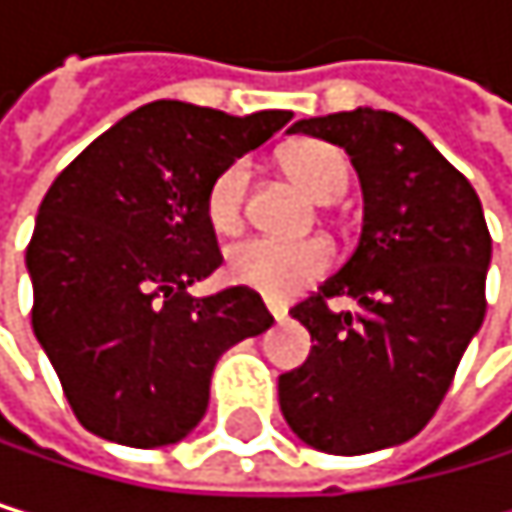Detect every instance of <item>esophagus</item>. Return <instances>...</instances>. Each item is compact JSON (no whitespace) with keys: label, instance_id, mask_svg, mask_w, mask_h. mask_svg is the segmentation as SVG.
Instances as JSON below:
<instances>
[{"label":"esophagus","instance_id":"esophagus-1","mask_svg":"<svg viewBox=\"0 0 512 512\" xmlns=\"http://www.w3.org/2000/svg\"><path fill=\"white\" fill-rule=\"evenodd\" d=\"M264 304H267V310H270V316H273V319H285L288 307H285L282 301H273V298H267Z\"/></svg>","mask_w":512,"mask_h":512}]
</instances>
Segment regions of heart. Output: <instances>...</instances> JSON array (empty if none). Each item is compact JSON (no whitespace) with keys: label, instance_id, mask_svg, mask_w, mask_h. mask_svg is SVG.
<instances>
[{"label":"heart","instance_id":"1","mask_svg":"<svg viewBox=\"0 0 512 512\" xmlns=\"http://www.w3.org/2000/svg\"><path fill=\"white\" fill-rule=\"evenodd\" d=\"M282 165L316 199H334L347 187V159L325 141H298L282 153ZM248 190V162L236 159L205 193V218L218 233H233L242 224ZM334 261V248L325 236L267 239L251 236L227 251V276L236 285L261 291L264 298L282 301L319 279Z\"/></svg>","mask_w":512,"mask_h":512}]
</instances>
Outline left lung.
I'll use <instances>...</instances> for the list:
<instances>
[{
  "label": "left lung",
  "instance_id": "left-lung-1",
  "mask_svg": "<svg viewBox=\"0 0 512 512\" xmlns=\"http://www.w3.org/2000/svg\"><path fill=\"white\" fill-rule=\"evenodd\" d=\"M291 131L347 150L365 218L347 264L288 310L316 344L279 375V405L307 445L365 455L421 433L448 393L485 319L491 236L470 181L408 119L359 107Z\"/></svg>",
  "mask_w": 512,
  "mask_h": 512
}]
</instances>
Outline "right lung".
I'll list each match as a JSON object with an SVG mask.
<instances>
[{"label":"right lung","mask_w":512,"mask_h":512,"mask_svg":"<svg viewBox=\"0 0 512 512\" xmlns=\"http://www.w3.org/2000/svg\"><path fill=\"white\" fill-rule=\"evenodd\" d=\"M288 110L230 116L153 101L88 144L48 187L27 270L33 331L94 436L159 448L205 415L214 362L273 325L245 285L193 298L221 267L205 193Z\"/></svg>","instance_id":"1"}]
</instances>
